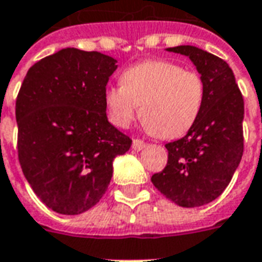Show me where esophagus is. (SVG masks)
<instances>
[{"label":"esophagus","instance_id":"obj_1","mask_svg":"<svg viewBox=\"0 0 262 262\" xmlns=\"http://www.w3.org/2000/svg\"><path fill=\"white\" fill-rule=\"evenodd\" d=\"M132 147L135 148V150H143V148L146 147V143L140 140V139H133V144H132Z\"/></svg>","mask_w":262,"mask_h":262}]
</instances>
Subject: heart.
Returning <instances> with one entry per match:
<instances>
[{"label": "heart", "instance_id": "obj_1", "mask_svg": "<svg viewBox=\"0 0 262 262\" xmlns=\"http://www.w3.org/2000/svg\"><path fill=\"white\" fill-rule=\"evenodd\" d=\"M122 86L105 92V105L114 125L127 127L136 118L153 136L172 139L191 129L202 109L201 75L181 66L148 60L130 66L120 75Z\"/></svg>", "mask_w": 262, "mask_h": 262}]
</instances>
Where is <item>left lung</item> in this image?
Listing matches in <instances>:
<instances>
[{"label":"left lung","mask_w":262,"mask_h":262,"mask_svg":"<svg viewBox=\"0 0 262 262\" xmlns=\"http://www.w3.org/2000/svg\"><path fill=\"white\" fill-rule=\"evenodd\" d=\"M168 50L192 60L205 95L199 116L187 135L165 144L167 165L151 177V182L177 205L196 208L225 191L242 161L244 99L225 60L195 46Z\"/></svg>","instance_id":"8db88e82"}]
</instances>
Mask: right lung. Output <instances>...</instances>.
<instances>
[{
  "instance_id": "obj_1",
  "label": "right lung",
  "mask_w": 262,
  "mask_h": 262,
  "mask_svg": "<svg viewBox=\"0 0 262 262\" xmlns=\"http://www.w3.org/2000/svg\"><path fill=\"white\" fill-rule=\"evenodd\" d=\"M116 60L74 48L39 60L16 97L18 159L48 208L80 214L99 202L112 161L132 139L108 122L105 92Z\"/></svg>"
}]
</instances>
